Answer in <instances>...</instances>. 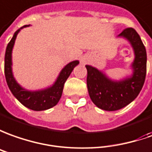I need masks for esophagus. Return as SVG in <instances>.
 Returning a JSON list of instances; mask_svg holds the SVG:
<instances>
[{
    "label": "esophagus",
    "mask_w": 152,
    "mask_h": 152,
    "mask_svg": "<svg viewBox=\"0 0 152 152\" xmlns=\"http://www.w3.org/2000/svg\"><path fill=\"white\" fill-rule=\"evenodd\" d=\"M82 62H83V63H84V62H85V61H84V60H82Z\"/></svg>",
    "instance_id": "34e87169"
}]
</instances>
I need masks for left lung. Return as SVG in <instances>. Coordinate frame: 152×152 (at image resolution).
I'll return each instance as SVG.
<instances>
[{
  "mask_svg": "<svg viewBox=\"0 0 152 152\" xmlns=\"http://www.w3.org/2000/svg\"><path fill=\"white\" fill-rule=\"evenodd\" d=\"M118 37L126 39L133 49L135 58L130 77L115 81L98 69L86 65L90 98L98 107L105 111L119 110L131 103L141 92L146 78V51L140 35L133 28H126Z\"/></svg>",
  "mask_w": 152,
  "mask_h": 152,
  "instance_id": "8db88e82",
  "label": "left lung"
}]
</instances>
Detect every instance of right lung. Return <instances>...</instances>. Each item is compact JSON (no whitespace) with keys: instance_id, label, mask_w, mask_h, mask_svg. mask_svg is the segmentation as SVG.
Here are the masks:
<instances>
[{"instance_id":"right-lung-1","label":"right lung","mask_w":152,"mask_h":152,"mask_svg":"<svg viewBox=\"0 0 152 152\" xmlns=\"http://www.w3.org/2000/svg\"><path fill=\"white\" fill-rule=\"evenodd\" d=\"M27 26H30V25L24 26L16 30L12 39L7 45L5 54V76L10 92L17 98L19 102L31 110L44 111L53 107L58 103L62 96L64 83L69 77L74 67L79 64V61L74 60L69 63L61 70L54 84L47 88L37 91H30L22 88L15 79L12 73V50L20 30Z\"/></svg>"}]
</instances>
